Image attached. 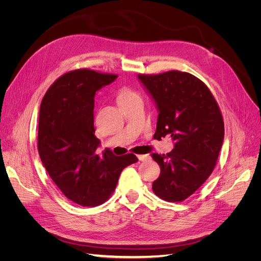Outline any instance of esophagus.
I'll return each mask as SVG.
<instances>
[{
  "instance_id": "34e87169",
  "label": "esophagus",
  "mask_w": 261,
  "mask_h": 261,
  "mask_svg": "<svg viewBox=\"0 0 261 261\" xmlns=\"http://www.w3.org/2000/svg\"><path fill=\"white\" fill-rule=\"evenodd\" d=\"M138 159L139 161H147L150 159L149 154H138Z\"/></svg>"
}]
</instances>
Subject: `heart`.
I'll return each instance as SVG.
<instances>
[{"instance_id": "heart-1", "label": "heart", "mask_w": 261, "mask_h": 261, "mask_svg": "<svg viewBox=\"0 0 261 261\" xmlns=\"http://www.w3.org/2000/svg\"><path fill=\"white\" fill-rule=\"evenodd\" d=\"M136 99H140L139 98V94L134 91L130 88H127V87H123L120 90H118L117 94H116V102L117 105L120 106V108L126 103H128V102L133 101V100H136Z\"/></svg>"}]
</instances>
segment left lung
I'll use <instances>...</instances> for the list:
<instances>
[{
	"label": "left lung",
	"mask_w": 261,
	"mask_h": 261,
	"mask_svg": "<svg viewBox=\"0 0 261 261\" xmlns=\"http://www.w3.org/2000/svg\"><path fill=\"white\" fill-rule=\"evenodd\" d=\"M159 109L154 138L171 136L174 149L152 153L161 173L153 193L170 202L193 195L215 169L224 138L222 113L207 85L179 70L139 74Z\"/></svg>",
	"instance_id": "8db88e82"
}]
</instances>
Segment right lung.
I'll return each instance as SVG.
<instances>
[{
  "label": "right lung",
  "mask_w": 261,
  "mask_h": 261,
  "mask_svg": "<svg viewBox=\"0 0 261 261\" xmlns=\"http://www.w3.org/2000/svg\"><path fill=\"white\" fill-rule=\"evenodd\" d=\"M116 74L89 68L69 70L46 90L40 105L38 151L46 172L69 200L96 207L113 194L124 168L138 161L134 153L97 154L94 94Z\"/></svg>",
  "instance_id": "add662e5"
}]
</instances>
